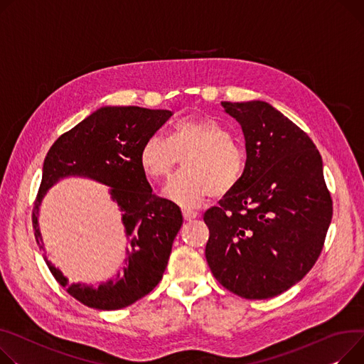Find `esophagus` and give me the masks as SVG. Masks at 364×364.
Returning a JSON list of instances; mask_svg holds the SVG:
<instances>
[{
    "label": "esophagus",
    "mask_w": 364,
    "mask_h": 364,
    "mask_svg": "<svg viewBox=\"0 0 364 364\" xmlns=\"http://www.w3.org/2000/svg\"><path fill=\"white\" fill-rule=\"evenodd\" d=\"M198 212L196 210H191V209H183V216H184V220L186 221H193V220H196L198 218Z\"/></svg>",
    "instance_id": "esophagus-1"
}]
</instances>
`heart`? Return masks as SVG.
Instances as JSON below:
<instances>
[{
    "label": "heart",
    "instance_id": "heart-1",
    "mask_svg": "<svg viewBox=\"0 0 364 364\" xmlns=\"http://www.w3.org/2000/svg\"><path fill=\"white\" fill-rule=\"evenodd\" d=\"M184 158V169L165 186V199L196 208L208 198L228 195L243 177L246 155L225 124L213 117L184 118L169 137L155 133L141 144L139 162L152 180H164Z\"/></svg>",
    "mask_w": 364,
    "mask_h": 364
}]
</instances>
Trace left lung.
Instances as JSON below:
<instances>
[{"label": "left lung", "instance_id": "1", "mask_svg": "<svg viewBox=\"0 0 364 364\" xmlns=\"http://www.w3.org/2000/svg\"><path fill=\"white\" fill-rule=\"evenodd\" d=\"M221 105L241 126L247 158L235 188L203 216L205 256L231 293L272 299L301 281L322 252L332 220L322 156L271 104Z\"/></svg>", "mask_w": 364, "mask_h": 364}]
</instances>
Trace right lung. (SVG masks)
<instances>
[{
	"label": "right lung",
	"instance_id": "right-lung-1",
	"mask_svg": "<svg viewBox=\"0 0 364 364\" xmlns=\"http://www.w3.org/2000/svg\"><path fill=\"white\" fill-rule=\"evenodd\" d=\"M173 117L168 109L101 107L55 140L42 166V183L33 208V228L43 247L39 212L48 190L68 177L108 187L121 212L127 238L123 269L100 285L68 284L43 250V259L70 296L98 310H118L149 294L161 281L174 238L183 225L180 208L156 198L139 162L141 144Z\"/></svg>",
	"mask_w": 364,
	"mask_h": 364
}]
</instances>
